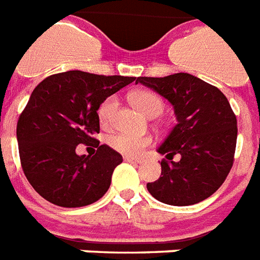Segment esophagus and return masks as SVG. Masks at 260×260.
Returning a JSON list of instances; mask_svg holds the SVG:
<instances>
[{"mask_svg": "<svg viewBox=\"0 0 260 260\" xmlns=\"http://www.w3.org/2000/svg\"><path fill=\"white\" fill-rule=\"evenodd\" d=\"M124 159L125 161H126V162H139V159L138 158H134V157H128V155H126V157H124Z\"/></svg>", "mask_w": 260, "mask_h": 260, "instance_id": "1", "label": "esophagus"}]
</instances>
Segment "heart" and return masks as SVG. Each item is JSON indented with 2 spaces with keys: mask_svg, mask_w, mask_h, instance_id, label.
Instances as JSON below:
<instances>
[{
  "mask_svg": "<svg viewBox=\"0 0 260 260\" xmlns=\"http://www.w3.org/2000/svg\"><path fill=\"white\" fill-rule=\"evenodd\" d=\"M131 102L136 109L147 117L157 115L164 109L162 99L157 93L150 91H136L131 95ZM118 107V99L115 96H109L102 102L98 109L99 121L103 126H109L113 122L115 111ZM151 143V138L147 135H134L128 132H120L109 138V145L111 149L128 157H138L147 146Z\"/></svg>",
  "mask_w": 260,
  "mask_h": 260,
  "instance_id": "heart-1",
  "label": "heart"
}]
</instances>
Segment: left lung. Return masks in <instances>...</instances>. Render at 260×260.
<instances>
[{"label":"left lung","mask_w":260,"mask_h":260,"mask_svg":"<svg viewBox=\"0 0 260 260\" xmlns=\"http://www.w3.org/2000/svg\"><path fill=\"white\" fill-rule=\"evenodd\" d=\"M172 105L176 125L157 151L161 176L147 183L149 193L161 203L176 207L208 199L222 186L232 169L237 118L228 98L216 86L187 73L172 76L138 77ZM178 154V161L172 159Z\"/></svg>","instance_id":"1"}]
</instances>
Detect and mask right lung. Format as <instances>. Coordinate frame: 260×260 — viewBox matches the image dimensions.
<instances>
[{"label":"right lung","instance_id":"add662e5","mask_svg":"<svg viewBox=\"0 0 260 260\" xmlns=\"http://www.w3.org/2000/svg\"><path fill=\"white\" fill-rule=\"evenodd\" d=\"M135 80L71 70L36 86L19 117L16 136L23 172L41 197L77 208L105 196L113 171L122 162L121 154L99 142L93 156H78L75 149L96 141L102 102Z\"/></svg>","mask_w":260,"mask_h":260}]
</instances>
